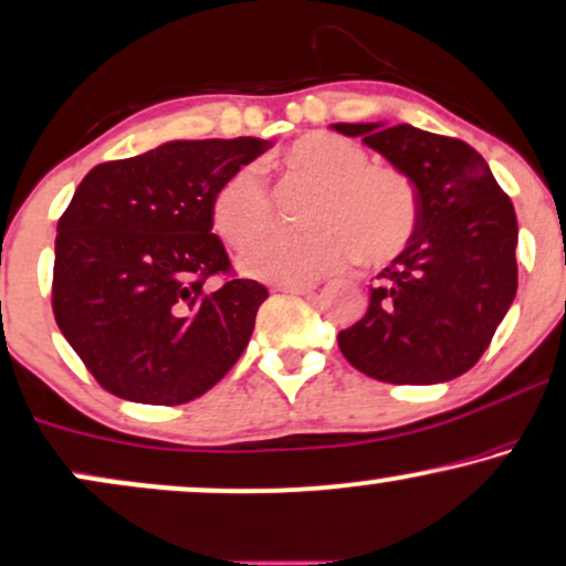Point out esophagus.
<instances>
[{"label":"esophagus","instance_id":"esophagus-1","mask_svg":"<svg viewBox=\"0 0 566 566\" xmlns=\"http://www.w3.org/2000/svg\"><path fill=\"white\" fill-rule=\"evenodd\" d=\"M316 287H318L316 282H279V284H274V290L295 292V295H311V292Z\"/></svg>","mask_w":566,"mask_h":566}]
</instances>
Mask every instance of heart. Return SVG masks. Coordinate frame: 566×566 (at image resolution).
Here are the masks:
<instances>
[{
    "instance_id": "b5f03b06",
    "label": "heart",
    "mask_w": 566,
    "mask_h": 566,
    "mask_svg": "<svg viewBox=\"0 0 566 566\" xmlns=\"http://www.w3.org/2000/svg\"><path fill=\"white\" fill-rule=\"evenodd\" d=\"M292 175L316 182L313 232H274L245 259L248 274L271 282H305L347 266L355 255L370 266L395 261L420 224L418 192L402 169L368 164L366 148L332 133L300 135L284 148ZM211 219L221 240L245 250L274 221V198L255 164H242L219 185Z\"/></svg>"
}]
</instances>
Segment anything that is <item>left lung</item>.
Segmentation results:
<instances>
[{
  "instance_id": "8db88e82",
  "label": "left lung",
  "mask_w": 566,
  "mask_h": 566,
  "mask_svg": "<svg viewBox=\"0 0 566 566\" xmlns=\"http://www.w3.org/2000/svg\"><path fill=\"white\" fill-rule=\"evenodd\" d=\"M360 135L415 185L418 232L370 287L366 316L339 332L342 355L384 384H441L489 349L517 292V217L464 140L412 125H334Z\"/></svg>"
}]
</instances>
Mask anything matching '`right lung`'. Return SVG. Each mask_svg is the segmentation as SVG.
<instances>
[{
    "instance_id": "1",
    "label": "right lung",
    "mask_w": 566,
    "mask_h": 566,
    "mask_svg": "<svg viewBox=\"0 0 566 566\" xmlns=\"http://www.w3.org/2000/svg\"><path fill=\"white\" fill-rule=\"evenodd\" d=\"M266 148L261 138L171 140L98 164L77 185L56 221L52 307L109 395L192 402L245 353L269 290L234 274L211 232V200Z\"/></svg>"
}]
</instances>
